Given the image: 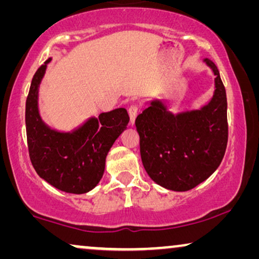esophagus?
Here are the masks:
<instances>
[{
    "mask_svg": "<svg viewBox=\"0 0 259 259\" xmlns=\"http://www.w3.org/2000/svg\"><path fill=\"white\" fill-rule=\"evenodd\" d=\"M138 112H139V107L137 105H132L128 108V114H130V120H131V125H134V121H136V118L138 115Z\"/></svg>",
    "mask_w": 259,
    "mask_h": 259,
    "instance_id": "esophagus-1",
    "label": "esophagus"
}]
</instances>
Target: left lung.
Listing matches in <instances>:
<instances>
[{"instance_id": "left-lung-1", "label": "left lung", "mask_w": 259, "mask_h": 259, "mask_svg": "<svg viewBox=\"0 0 259 259\" xmlns=\"http://www.w3.org/2000/svg\"><path fill=\"white\" fill-rule=\"evenodd\" d=\"M213 70L214 93L200 109L173 114L160 100L137 116L141 160L147 175L162 187L189 191L206 180L224 158L228 145V101L219 70Z\"/></svg>"}]
</instances>
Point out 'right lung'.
Listing matches in <instances>:
<instances>
[{"label":"right lung","mask_w":259,"mask_h":259,"mask_svg":"<svg viewBox=\"0 0 259 259\" xmlns=\"http://www.w3.org/2000/svg\"><path fill=\"white\" fill-rule=\"evenodd\" d=\"M48 59L34 74L26 101V130L30 161L42 179L67 193L93 190L102 178L108 151L126 130L125 108L101 113L70 133L54 131L42 121L37 108L38 86Z\"/></svg>","instance_id":"right-lung-1"}]
</instances>
